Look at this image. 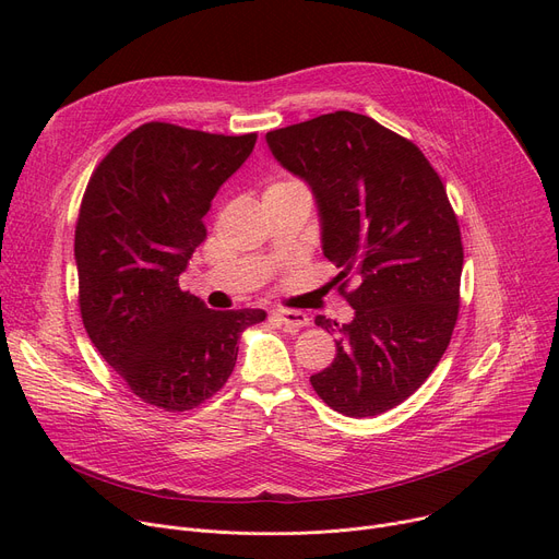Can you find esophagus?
Masks as SVG:
<instances>
[{
	"mask_svg": "<svg viewBox=\"0 0 559 559\" xmlns=\"http://www.w3.org/2000/svg\"><path fill=\"white\" fill-rule=\"evenodd\" d=\"M272 314H274V319H276V321H281V324H283L285 329H304V326H308V324H310L308 314H306V312H301V310L276 308Z\"/></svg>",
	"mask_w": 559,
	"mask_h": 559,
	"instance_id": "obj_1",
	"label": "esophagus"
}]
</instances>
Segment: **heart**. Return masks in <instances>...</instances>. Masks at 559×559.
Segmentation results:
<instances>
[{"label":"heart","mask_w":559,"mask_h":559,"mask_svg":"<svg viewBox=\"0 0 559 559\" xmlns=\"http://www.w3.org/2000/svg\"><path fill=\"white\" fill-rule=\"evenodd\" d=\"M297 181H276V183H272L267 190H274V188H287V186H295Z\"/></svg>","instance_id":"1"}]
</instances>
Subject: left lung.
<instances>
[{
  "mask_svg": "<svg viewBox=\"0 0 559 559\" xmlns=\"http://www.w3.org/2000/svg\"><path fill=\"white\" fill-rule=\"evenodd\" d=\"M267 144L312 188L324 255L356 310L342 326L314 319L337 333V354L312 390L340 415H383L426 383L457 321L464 251L447 188L415 142L360 112L270 131Z\"/></svg>",
  "mask_w": 559,
  "mask_h": 559,
  "instance_id": "left-lung-1",
  "label": "left lung"
}]
</instances>
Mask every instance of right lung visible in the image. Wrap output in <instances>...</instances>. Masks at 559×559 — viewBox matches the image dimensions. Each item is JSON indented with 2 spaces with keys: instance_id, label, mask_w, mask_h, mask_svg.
<instances>
[{
  "instance_id": "1",
  "label": "right lung",
  "mask_w": 559,
  "mask_h": 559,
  "mask_svg": "<svg viewBox=\"0 0 559 559\" xmlns=\"http://www.w3.org/2000/svg\"><path fill=\"white\" fill-rule=\"evenodd\" d=\"M255 133L146 122L117 142L81 199L74 258L87 337L129 390L165 413L217 394L240 333L264 310H211L179 287L205 240L203 215L249 158Z\"/></svg>"
}]
</instances>
